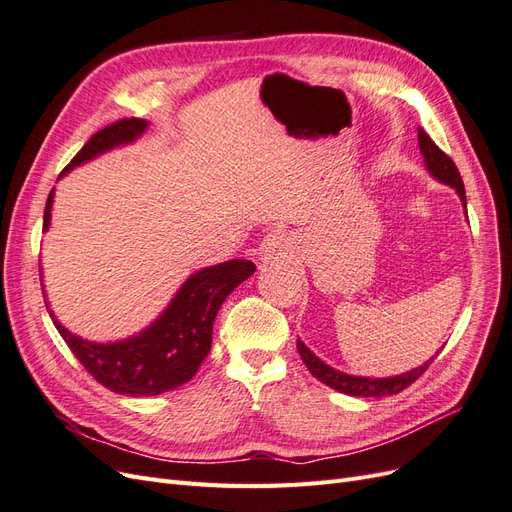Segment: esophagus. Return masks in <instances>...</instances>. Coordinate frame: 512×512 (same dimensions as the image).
<instances>
[{
	"label": "esophagus",
	"instance_id": "esophagus-1",
	"mask_svg": "<svg viewBox=\"0 0 512 512\" xmlns=\"http://www.w3.org/2000/svg\"><path fill=\"white\" fill-rule=\"evenodd\" d=\"M286 247V239L282 232H271V235L265 237V241L260 243V254L265 258H275V256H282Z\"/></svg>",
	"mask_w": 512,
	"mask_h": 512
}]
</instances>
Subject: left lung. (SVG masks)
<instances>
[{
	"label": "left lung",
	"mask_w": 512,
	"mask_h": 512,
	"mask_svg": "<svg viewBox=\"0 0 512 512\" xmlns=\"http://www.w3.org/2000/svg\"><path fill=\"white\" fill-rule=\"evenodd\" d=\"M418 147H421V153L425 158V166L429 173L433 175V179H438L440 183H446L451 185V188L457 190L459 198L463 207H466V188H463V181H461V175L459 170L455 166V162L446 156V153L431 141L429 134L425 130L418 128ZM297 350L301 354L303 363L307 365V369L312 371V376L318 378L320 382H324L327 386H331V389L339 391V393H346V395H354V397H389V395H397L404 389H408V386L421 378L425 374V369L431 365L433 359L425 361L421 367H416L412 371H408V374H401V376H393V378H361V376H348L344 374V371H337L333 367H329L327 363H322L318 356L309 350L301 339L297 342Z\"/></svg>",
	"instance_id": "8db88e82"
}]
</instances>
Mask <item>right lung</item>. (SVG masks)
Masks as SVG:
<instances>
[{
    "mask_svg": "<svg viewBox=\"0 0 512 512\" xmlns=\"http://www.w3.org/2000/svg\"><path fill=\"white\" fill-rule=\"evenodd\" d=\"M147 126L145 119L132 117L102 128L61 170V177L104 151L136 141ZM53 194L55 190L46 198L44 232L51 226ZM254 271V262L243 258L196 271L145 331L111 344L87 342L70 333L49 309V301H46V309L72 354L102 386L128 397L160 395L194 378L211 350L213 322L222 303Z\"/></svg>",
    "mask_w": 512,
    "mask_h": 512,
    "instance_id": "right-lung-1",
    "label": "right lung"
}]
</instances>
